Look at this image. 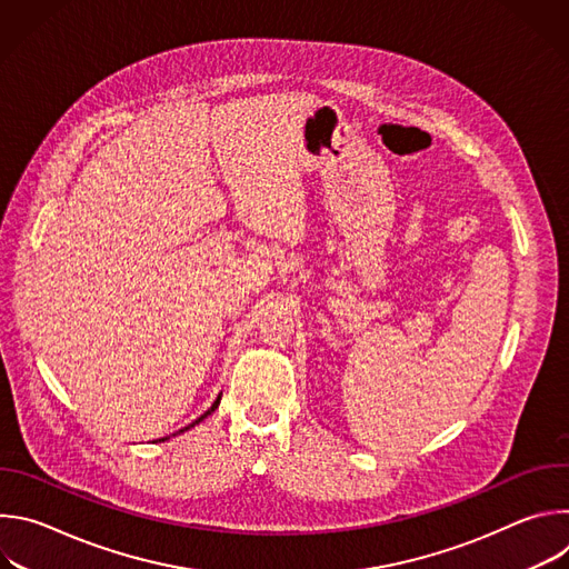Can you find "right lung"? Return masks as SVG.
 I'll return each mask as SVG.
<instances>
[{"mask_svg": "<svg viewBox=\"0 0 569 569\" xmlns=\"http://www.w3.org/2000/svg\"><path fill=\"white\" fill-rule=\"evenodd\" d=\"M220 396H222V393H218V398H216V400H213V405H211V408H209V410H207V412H204V415H200V417H198V419H196V421H193V423H189V426H187V428H182V430H178V432H176V435H182V432H187V430H191V428H196V426H198V423H200V421H204V419H207V417H209V415H213V412H216V410H218V405H220ZM176 435H171V437H176ZM171 437H164V439H157V441H167V439H171ZM152 443H154V441H152Z\"/></svg>", "mask_w": 569, "mask_h": 569, "instance_id": "obj_1", "label": "right lung"}]
</instances>
